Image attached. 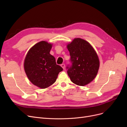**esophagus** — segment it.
Returning a JSON list of instances; mask_svg holds the SVG:
<instances>
[{
    "label": "esophagus",
    "mask_w": 127,
    "mask_h": 127,
    "mask_svg": "<svg viewBox=\"0 0 127 127\" xmlns=\"http://www.w3.org/2000/svg\"><path fill=\"white\" fill-rule=\"evenodd\" d=\"M61 67H62L64 69V68H65V64H61Z\"/></svg>",
    "instance_id": "obj_1"
}]
</instances>
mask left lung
Returning a JSON list of instances; mask_svg holds the SVG:
<instances>
[{
	"mask_svg": "<svg viewBox=\"0 0 127 127\" xmlns=\"http://www.w3.org/2000/svg\"><path fill=\"white\" fill-rule=\"evenodd\" d=\"M67 47L71 63L67 67V74L71 81L79 86L87 85L98 71L99 61L96 52L90 43L80 38H75Z\"/></svg>",
	"mask_w": 127,
	"mask_h": 127,
	"instance_id": "8db88e82",
	"label": "left lung"
}]
</instances>
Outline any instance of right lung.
<instances>
[{"label": "right lung", "instance_id": "obj_1", "mask_svg": "<svg viewBox=\"0 0 127 127\" xmlns=\"http://www.w3.org/2000/svg\"><path fill=\"white\" fill-rule=\"evenodd\" d=\"M52 46L46 41L38 42L29 50L24 60V70L30 81L41 88L52 85L63 70L50 53Z\"/></svg>", "mask_w": 127, "mask_h": 127}]
</instances>
